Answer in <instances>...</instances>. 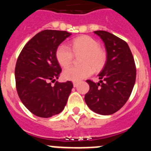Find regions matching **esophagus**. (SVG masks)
Segmentation results:
<instances>
[{
	"label": "esophagus",
	"mask_w": 151,
	"mask_h": 151,
	"mask_svg": "<svg viewBox=\"0 0 151 151\" xmlns=\"http://www.w3.org/2000/svg\"><path fill=\"white\" fill-rule=\"evenodd\" d=\"M73 85H74V87H76L77 86V82H73Z\"/></svg>",
	"instance_id": "1"
}]
</instances>
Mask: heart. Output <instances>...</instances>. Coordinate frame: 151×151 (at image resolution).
<instances>
[{"label": "heart", "instance_id": "b5f03b06", "mask_svg": "<svg viewBox=\"0 0 151 151\" xmlns=\"http://www.w3.org/2000/svg\"><path fill=\"white\" fill-rule=\"evenodd\" d=\"M72 50L75 55L83 54L82 66L68 67L63 70L62 77L66 81L78 82L91 75L94 70H99L104 65L106 55L99 48V43L93 38L83 36L74 39L71 42ZM65 44H61L56 50V58L62 67H67L73 61L74 53Z\"/></svg>", "mask_w": 151, "mask_h": 151}]
</instances>
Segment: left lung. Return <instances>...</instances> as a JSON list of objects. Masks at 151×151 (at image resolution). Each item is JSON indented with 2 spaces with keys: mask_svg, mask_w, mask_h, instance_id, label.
Instances as JSON below:
<instances>
[{
  "mask_svg": "<svg viewBox=\"0 0 151 151\" xmlns=\"http://www.w3.org/2000/svg\"><path fill=\"white\" fill-rule=\"evenodd\" d=\"M105 44L107 60L99 74L98 83L86 82L90 90L85 95L89 108L100 115H112L128 101L136 80L133 55L126 42L106 31H94Z\"/></svg>",
  "mask_w": 151,
  "mask_h": 151,
  "instance_id": "8db88e82",
  "label": "left lung"
}]
</instances>
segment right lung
I'll use <instances>...</instances> for the list:
<instances>
[{"mask_svg": "<svg viewBox=\"0 0 151 151\" xmlns=\"http://www.w3.org/2000/svg\"><path fill=\"white\" fill-rule=\"evenodd\" d=\"M71 35L66 31L45 29L37 33L23 47L15 68L16 87L21 102L30 112L41 118L58 115L66 106L73 88L70 81L58 79L61 68L56 50Z\"/></svg>", "mask_w": 151, "mask_h": 151, "instance_id": "1", "label": "right lung"}]
</instances>
